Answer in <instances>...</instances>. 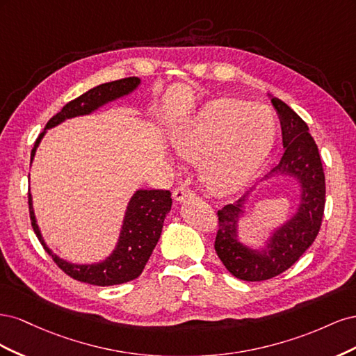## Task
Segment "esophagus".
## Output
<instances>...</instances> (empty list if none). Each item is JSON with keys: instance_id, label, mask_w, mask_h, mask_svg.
<instances>
[{"instance_id": "esophagus-1", "label": "esophagus", "mask_w": 356, "mask_h": 356, "mask_svg": "<svg viewBox=\"0 0 356 356\" xmlns=\"http://www.w3.org/2000/svg\"><path fill=\"white\" fill-rule=\"evenodd\" d=\"M187 199H195V191L190 190L186 184H181L174 191V200L175 202H182V200H187Z\"/></svg>"}]
</instances>
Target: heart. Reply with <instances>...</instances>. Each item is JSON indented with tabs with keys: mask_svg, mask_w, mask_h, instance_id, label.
I'll use <instances>...</instances> for the list:
<instances>
[{
	"mask_svg": "<svg viewBox=\"0 0 356 356\" xmlns=\"http://www.w3.org/2000/svg\"><path fill=\"white\" fill-rule=\"evenodd\" d=\"M276 122L266 105L233 98L208 102L170 129L181 159L199 163L203 186L225 196L241 190L270 152Z\"/></svg>",
	"mask_w": 356,
	"mask_h": 356,
	"instance_id": "obj_1",
	"label": "heart"
}]
</instances>
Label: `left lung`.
<instances>
[{"label":"left lung","instance_id":"left-lung-1","mask_svg":"<svg viewBox=\"0 0 356 356\" xmlns=\"http://www.w3.org/2000/svg\"><path fill=\"white\" fill-rule=\"evenodd\" d=\"M272 104L281 120L285 153L264 179L277 175L296 178L300 182V204L293 217L272 233L261 251L238 238V222L250 193L218 211L215 251L234 277L248 282L266 281L293 266L316 239L325 208V175L307 124L281 99L272 98Z\"/></svg>","mask_w":356,"mask_h":356}]
</instances>
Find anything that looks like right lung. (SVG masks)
<instances>
[{"mask_svg":"<svg viewBox=\"0 0 356 356\" xmlns=\"http://www.w3.org/2000/svg\"><path fill=\"white\" fill-rule=\"evenodd\" d=\"M139 83H141V80L138 77H127L96 86V88L83 93L79 98H75L63 106L56 115H53L47 122L46 129L55 127L59 123L65 122L67 118L90 114L98 110L99 106L132 93ZM46 129L37 138L34 148L31 152V161L34 159L37 147L46 134ZM28 203L32 229H34L38 241L44 246L49 255H51L53 261L59 266V268H62L68 276L74 277L75 281L98 286H110L134 281L143 273L149 255H152L160 239L163 221L172 207V199L169 190H138L132 199L129 200L115 250L104 261L95 264H74L53 254L47 248L44 239H42L37 225L31 193L28 195Z\"/></svg>","mask_w":356,"mask_h":356,"instance_id":"add662e5","label":"right lung"}]
</instances>
